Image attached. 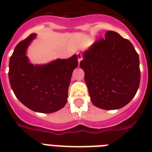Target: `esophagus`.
Masks as SVG:
<instances>
[{"label": "esophagus", "mask_w": 152, "mask_h": 152, "mask_svg": "<svg viewBox=\"0 0 152 152\" xmlns=\"http://www.w3.org/2000/svg\"><path fill=\"white\" fill-rule=\"evenodd\" d=\"M77 58H78V61H79V63H80L81 60L83 59V58H82V54H81V53H77Z\"/></svg>", "instance_id": "esophagus-1"}]
</instances>
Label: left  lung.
<instances>
[{"mask_svg":"<svg viewBox=\"0 0 152 152\" xmlns=\"http://www.w3.org/2000/svg\"><path fill=\"white\" fill-rule=\"evenodd\" d=\"M80 66L91 100L104 110H117L134 97L140 81L139 56L128 39L108 31L83 53Z\"/></svg>","mask_w":152,"mask_h":152,"instance_id":"1","label":"left lung"}]
</instances>
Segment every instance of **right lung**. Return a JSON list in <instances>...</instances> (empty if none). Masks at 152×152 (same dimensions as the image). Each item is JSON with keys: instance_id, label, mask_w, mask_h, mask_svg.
I'll return each mask as SVG.
<instances>
[{"instance_id": "1", "label": "right lung", "mask_w": 152, "mask_h": 152, "mask_svg": "<svg viewBox=\"0 0 152 152\" xmlns=\"http://www.w3.org/2000/svg\"><path fill=\"white\" fill-rule=\"evenodd\" d=\"M35 36L36 34H31L15 46L9 61V81L15 96L27 108L39 113H53L66 104L78 58L73 55L44 65L31 64L26 50Z\"/></svg>"}]
</instances>
